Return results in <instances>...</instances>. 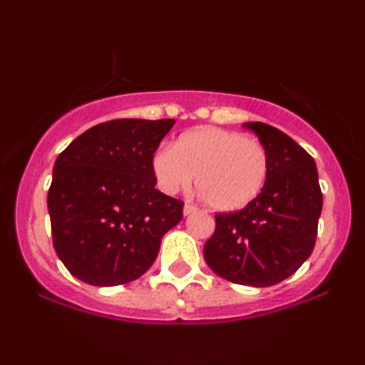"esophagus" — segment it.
I'll return each mask as SVG.
<instances>
[{
    "mask_svg": "<svg viewBox=\"0 0 365 365\" xmlns=\"http://www.w3.org/2000/svg\"><path fill=\"white\" fill-rule=\"evenodd\" d=\"M195 211H199V207L194 206V204H192V202H187L185 206H183V215H185V216L192 215V212H195Z\"/></svg>",
    "mask_w": 365,
    "mask_h": 365,
    "instance_id": "esophagus-1",
    "label": "esophagus"
}]
</instances>
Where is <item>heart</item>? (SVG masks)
<instances>
[{
  "label": "heart",
  "mask_w": 365,
  "mask_h": 365,
  "mask_svg": "<svg viewBox=\"0 0 365 365\" xmlns=\"http://www.w3.org/2000/svg\"><path fill=\"white\" fill-rule=\"evenodd\" d=\"M153 173L159 188L177 194L197 187L216 211H240L252 204L269 177V154L259 140L220 127H199L182 133L170 148L153 158Z\"/></svg>",
  "instance_id": "obj_1"
}]
</instances>
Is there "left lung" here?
Listing matches in <instances>:
<instances>
[{
  "mask_svg": "<svg viewBox=\"0 0 365 365\" xmlns=\"http://www.w3.org/2000/svg\"><path fill=\"white\" fill-rule=\"evenodd\" d=\"M244 127L269 154V177L252 204L215 216L216 230L204 245V259L228 282L271 287L312 254L322 192L312 156L292 137L261 121Z\"/></svg>",
  "mask_w": 365,
  "mask_h": 365,
  "instance_id": "8db88e82",
  "label": "left lung"
}]
</instances>
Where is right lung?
<instances>
[{
    "mask_svg": "<svg viewBox=\"0 0 365 365\" xmlns=\"http://www.w3.org/2000/svg\"><path fill=\"white\" fill-rule=\"evenodd\" d=\"M175 120L121 118L78 135L58 156L48 192L53 245L75 278L116 287L140 278L183 202L156 188L153 158Z\"/></svg>",
    "mask_w": 365,
    "mask_h": 365,
    "instance_id": "obj_1",
    "label": "right lung"
}]
</instances>
